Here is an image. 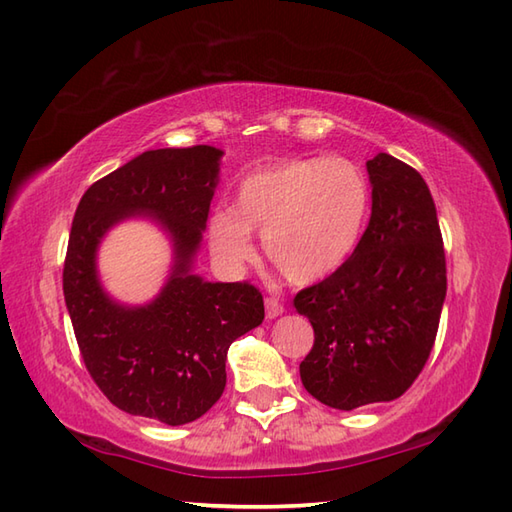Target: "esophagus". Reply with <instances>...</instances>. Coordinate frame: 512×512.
Segmentation results:
<instances>
[{
	"mask_svg": "<svg viewBox=\"0 0 512 512\" xmlns=\"http://www.w3.org/2000/svg\"><path fill=\"white\" fill-rule=\"evenodd\" d=\"M264 306H266V319H275L279 314H284V303H281L277 297H266Z\"/></svg>",
	"mask_w": 512,
	"mask_h": 512,
	"instance_id": "esophagus-1",
	"label": "esophagus"
}]
</instances>
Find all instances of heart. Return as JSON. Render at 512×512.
<instances>
[{
	"mask_svg": "<svg viewBox=\"0 0 512 512\" xmlns=\"http://www.w3.org/2000/svg\"><path fill=\"white\" fill-rule=\"evenodd\" d=\"M369 202L367 178L350 160H284L239 180L233 211L211 215V246L226 264H244L255 250L250 233L262 235L279 275L312 284L350 259Z\"/></svg>",
	"mask_w": 512,
	"mask_h": 512,
	"instance_id": "1",
	"label": "heart"
}]
</instances>
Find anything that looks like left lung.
I'll return each instance as SVG.
<instances>
[{
    "mask_svg": "<svg viewBox=\"0 0 512 512\" xmlns=\"http://www.w3.org/2000/svg\"><path fill=\"white\" fill-rule=\"evenodd\" d=\"M367 173L372 217L354 253L292 301L314 330L301 383L341 411L405 394L433 350L447 297V259L427 182L389 154L367 160Z\"/></svg>",
    "mask_w": 512,
    "mask_h": 512,
    "instance_id": "left-lung-1",
    "label": "left lung"
}]
</instances>
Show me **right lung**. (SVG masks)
Instances as JSON below:
<instances>
[{
  "label": "right lung",
  "mask_w": 512,
  "mask_h": 512,
  "mask_svg": "<svg viewBox=\"0 0 512 512\" xmlns=\"http://www.w3.org/2000/svg\"><path fill=\"white\" fill-rule=\"evenodd\" d=\"M222 151L154 149L96 180L76 206L63 264V297L83 363L107 400L132 416L187 424L226 387V352L264 321V297L248 281L211 284L191 275L209 220ZM129 214H149L174 237L177 266L158 300L118 307L95 277V246Z\"/></svg>",
  "instance_id": "add662e5"
}]
</instances>
